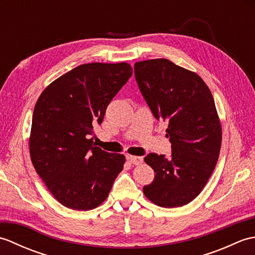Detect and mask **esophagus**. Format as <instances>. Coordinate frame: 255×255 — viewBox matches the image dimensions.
I'll return each instance as SVG.
<instances>
[{"instance_id": "1", "label": "esophagus", "mask_w": 255, "mask_h": 255, "mask_svg": "<svg viewBox=\"0 0 255 255\" xmlns=\"http://www.w3.org/2000/svg\"><path fill=\"white\" fill-rule=\"evenodd\" d=\"M127 160L134 165H139L142 163L143 158L142 156H137V155H127Z\"/></svg>"}]
</instances>
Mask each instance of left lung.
<instances>
[{
  "label": "left lung",
  "mask_w": 255,
  "mask_h": 255,
  "mask_svg": "<svg viewBox=\"0 0 255 255\" xmlns=\"http://www.w3.org/2000/svg\"><path fill=\"white\" fill-rule=\"evenodd\" d=\"M134 77L153 116L167 124L172 143L171 158H144L155 175L143 193L160 207H181L203 191L219 158L221 125L213 94L198 74L167 59L136 62Z\"/></svg>",
  "instance_id": "8db88e82"
}]
</instances>
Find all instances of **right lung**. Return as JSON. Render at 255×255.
Returning a JSON list of instances; mask_svg holds the SVG:
<instances>
[{
  "label": "right lung",
  "instance_id": "obj_1",
  "mask_svg": "<svg viewBox=\"0 0 255 255\" xmlns=\"http://www.w3.org/2000/svg\"><path fill=\"white\" fill-rule=\"evenodd\" d=\"M131 74L126 62L81 64L48 85L36 103L29 137L32 165L68 208H96L123 170V154L106 152L89 138Z\"/></svg>",
  "mask_w": 255,
  "mask_h": 255
}]
</instances>
